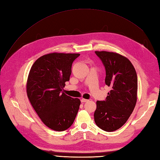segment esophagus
<instances>
[{
    "instance_id": "esophagus-1",
    "label": "esophagus",
    "mask_w": 160,
    "mask_h": 160,
    "mask_svg": "<svg viewBox=\"0 0 160 160\" xmlns=\"http://www.w3.org/2000/svg\"><path fill=\"white\" fill-rule=\"evenodd\" d=\"M89 100L88 99H81V103H85V102H88V101Z\"/></svg>"
}]
</instances>
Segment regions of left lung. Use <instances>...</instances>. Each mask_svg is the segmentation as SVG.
<instances>
[{
    "mask_svg": "<svg viewBox=\"0 0 160 160\" xmlns=\"http://www.w3.org/2000/svg\"><path fill=\"white\" fill-rule=\"evenodd\" d=\"M105 67V84L111 90L105 101H97L96 125L105 132H113L126 123L137 102L138 77L130 61L118 53L95 51Z\"/></svg>",
    "mask_w": 160,
    "mask_h": 160,
    "instance_id": "obj_1",
    "label": "left lung"
}]
</instances>
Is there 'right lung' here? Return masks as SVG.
Listing matches in <instances>:
<instances>
[{
	"label": "right lung",
	"instance_id": "right-lung-1",
	"mask_svg": "<svg viewBox=\"0 0 160 160\" xmlns=\"http://www.w3.org/2000/svg\"><path fill=\"white\" fill-rule=\"evenodd\" d=\"M78 53L53 52L34 62L27 83L28 98L42 122L50 129L62 132L73 123L81 101L62 90L69 81Z\"/></svg>",
	"mask_w": 160,
	"mask_h": 160
}]
</instances>
